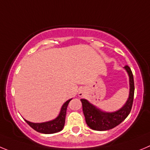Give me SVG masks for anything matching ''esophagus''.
<instances>
[{
  "label": "esophagus",
  "mask_w": 150,
  "mask_h": 150,
  "mask_svg": "<svg viewBox=\"0 0 150 150\" xmlns=\"http://www.w3.org/2000/svg\"><path fill=\"white\" fill-rule=\"evenodd\" d=\"M83 96V93H82V92H80L79 96Z\"/></svg>",
  "instance_id": "34e87169"
}]
</instances>
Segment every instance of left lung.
<instances>
[{
	"label": "left lung",
	"mask_w": 150,
	"mask_h": 150,
	"mask_svg": "<svg viewBox=\"0 0 150 150\" xmlns=\"http://www.w3.org/2000/svg\"><path fill=\"white\" fill-rule=\"evenodd\" d=\"M129 77V96L127 103L121 110L115 112H103L91 104L88 100L81 99L83 106V112L85 116L86 123L92 129L97 131H105L114 128L119 125L126 119L132 110L134 99V78L132 70L129 66L124 67Z\"/></svg>",
	"instance_id": "obj_1"
}]
</instances>
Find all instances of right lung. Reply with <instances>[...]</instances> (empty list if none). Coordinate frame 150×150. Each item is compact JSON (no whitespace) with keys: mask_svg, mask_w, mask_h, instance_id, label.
I'll use <instances>...</instances> for the list:
<instances>
[{"mask_svg":"<svg viewBox=\"0 0 150 150\" xmlns=\"http://www.w3.org/2000/svg\"><path fill=\"white\" fill-rule=\"evenodd\" d=\"M71 100L72 99L68 100L63 105L59 115L56 117L54 120L48 121V122L40 123V124H38V123L35 124V123L29 122V121H26V120H25V121L32 128L34 129L37 132H40V133L52 134L60 132L64 128V124H65V117L66 114H67V107H68L69 103Z\"/></svg>","mask_w":150,"mask_h":150,"instance_id":"obj_1","label":"right lung"}]
</instances>
